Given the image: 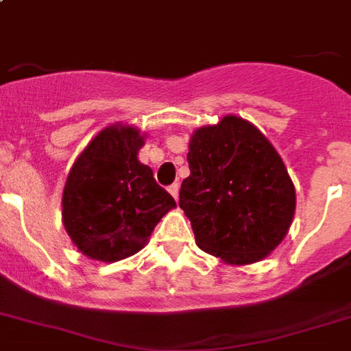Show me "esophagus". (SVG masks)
Returning a JSON list of instances; mask_svg holds the SVG:
<instances>
[{
	"label": "esophagus",
	"instance_id": "34e87169",
	"mask_svg": "<svg viewBox=\"0 0 351 351\" xmlns=\"http://www.w3.org/2000/svg\"><path fill=\"white\" fill-rule=\"evenodd\" d=\"M169 192H170V195H172L173 199H176V201H178V199H179V184H178V182H173V184H170Z\"/></svg>",
	"mask_w": 351,
	"mask_h": 351
}]
</instances>
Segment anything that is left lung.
I'll return each instance as SVG.
<instances>
[{"label":"left lung","mask_w":351,"mask_h":351,"mask_svg":"<svg viewBox=\"0 0 351 351\" xmlns=\"http://www.w3.org/2000/svg\"><path fill=\"white\" fill-rule=\"evenodd\" d=\"M179 208L195 244L231 265L269 256L291 228L296 190L282 158L253 123L233 114L197 129Z\"/></svg>","instance_id":"obj_1"}]
</instances>
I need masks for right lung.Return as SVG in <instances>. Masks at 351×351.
Segmentation results:
<instances>
[{"label":"right lung","mask_w":351,"mask_h":351,"mask_svg":"<svg viewBox=\"0 0 351 351\" xmlns=\"http://www.w3.org/2000/svg\"><path fill=\"white\" fill-rule=\"evenodd\" d=\"M145 134L132 125L100 130L68 173L62 222L78 251L98 262L138 253L176 201L138 161Z\"/></svg>","instance_id":"right-lung-1"}]
</instances>
